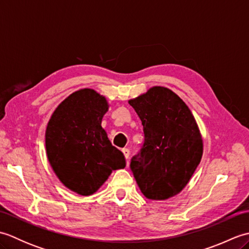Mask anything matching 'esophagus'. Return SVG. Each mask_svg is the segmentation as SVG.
Returning a JSON list of instances; mask_svg holds the SVG:
<instances>
[{
    "mask_svg": "<svg viewBox=\"0 0 249 249\" xmlns=\"http://www.w3.org/2000/svg\"><path fill=\"white\" fill-rule=\"evenodd\" d=\"M122 152H123V154H124L126 160H128L129 154H130V151L128 149H123V150H122Z\"/></svg>",
    "mask_w": 249,
    "mask_h": 249,
    "instance_id": "34e87169",
    "label": "esophagus"
}]
</instances>
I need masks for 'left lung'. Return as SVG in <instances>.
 <instances>
[{"mask_svg":"<svg viewBox=\"0 0 249 249\" xmlns=\"http://www.w3.org/2000/svg\"><path fill=\"white\" fill-rule=\"evenodd\" d=\"M140 118L144 143L130 169L147 199L166 200L181 193L200 163L203 142L187 105L171 89L153 87L128 100Z\"/></svg>","mask_w":249,"mask_h":249,"instance_id":"8db88e82","label":"left lung"}]
</instances>
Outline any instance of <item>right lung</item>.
I'll return each instance as SVG.
<instances>
[{
  "instance_id": "obj_1",
  "label": "right lung",
  "mask_w": 249,
  "mask_h": 249,
  "mask_svg": "<svg viewBox=\"0 0 249 249\" xmlns=\"http://www.w3.org/2000/svg\"><path fill=\"white\" fill-rule=\"evenodd\" d=\"M109 105L92 89H81L57 106L46 129V151L51 168L65 186L91 196L113 170L126 166L102 127Z\"/></svg>"
}]
</instances>
